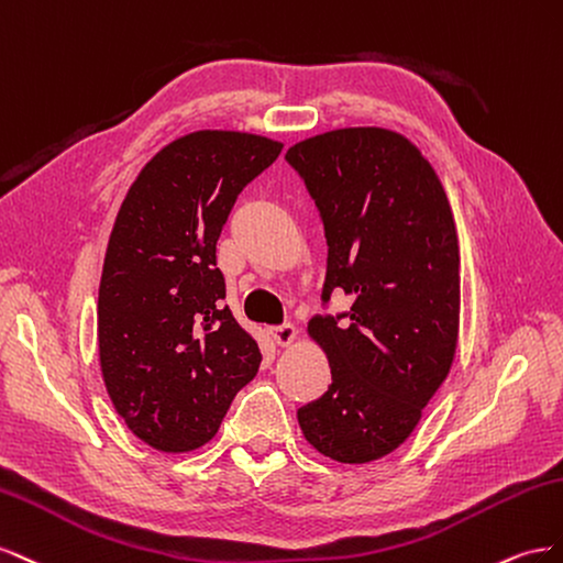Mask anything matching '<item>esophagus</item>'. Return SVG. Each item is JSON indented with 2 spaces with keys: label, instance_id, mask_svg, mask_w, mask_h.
Wrapping results in <instances>:
<instances>
[{
  "label": "esophagus",
  "instance_id": "34e87169",
  "mask_svg": "<svg viewBox=\"0 0 563 563\" xmlns=\"http://www.w3.org/2000/svg\"><path fill=\"white\" fill-rule=\"evenodd\" d=\"M268 334L273 336V342L278 346H287L297 340V328L292 323H283V325H273L268 330Z\"/></svg>",
  "mask_w": 563,
  "mask_h": 563
}]
</instances>
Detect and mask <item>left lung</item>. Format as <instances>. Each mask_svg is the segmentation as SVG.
Segmentation results:
<instances>
[{"label": "left lung", "mask_w": 563, "mask_h": 563, "mask_svg": "<svg viewBox=\"0 0 563 563\" xmlns=\"http://www.w3.org/2000/svg\"><path fill=\"white\" fill-rule=\"evenodd\" d=\"M325 229L323 309L309 332L332 384L297 410L303 437L336 462L389 455L448 377L457 344L460 247L437 172L408 139L377 126L336 130L285 153Z\"/></svg>", "instance_id": "left-lung-1"}]
</instances>
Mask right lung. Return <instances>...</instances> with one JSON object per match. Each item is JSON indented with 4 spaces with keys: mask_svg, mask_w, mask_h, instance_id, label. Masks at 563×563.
<instances>
[{
    "mask_svg": "<svg viewBox=\"0 0 563 563\" xmlns=\"http://www.w3.org/2000/svg\"><path fill=\"white\" fill-rule=\"evenodd\" d=\"M280 151L254 134L192 132L141 169L118 212L99 287L101 371L126 427L163 453L210 441L260 371V344L223 307L217 240Z\"/></svg>",
    "mask_w": 563,
    "mask_h": 563,
    "instance_id": "1",
    "label": "right lung"
}]
</instances>
